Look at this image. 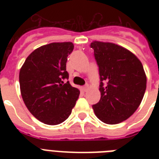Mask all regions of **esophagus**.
<instances>
[{
  "instance_id": "1",
  "label": "esophagus",
  "mask_w": 159,
  "mask_h": 159,
  "mask_svg": "<svg viewBox=\"0 0 159 159\" xmlns=\"http://www.w3.org/2000/svg\"><path fill=\"white\" fill-rule=\"evenodd\" d=\"M82 90H83L84 92H87V90H88V85H86V86H84V87H82Z\"/></svg>"
}]
</instances>
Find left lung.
<instances>
[{
    "label": "left lung",
    "mask_w": 159,
    "mask_h": 159,
    "mask_svg": "<svg viewBox=\"0 0 159 159\" xmlns=\"http://www.w3.org/2000/svg\"><path fill=\"white\" fill-rule=\"evenodd\" d=\"M99 67V102L92 106L95 115L108 125H116L133 115L146 90L147 77L140 60L130 51L113 43L93 41Z\"/></svg>",
    "instance_id": "8db88e82"
}]
</instances>
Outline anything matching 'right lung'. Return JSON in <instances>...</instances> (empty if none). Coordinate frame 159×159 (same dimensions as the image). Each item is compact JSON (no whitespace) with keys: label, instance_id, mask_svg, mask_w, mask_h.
Segmentation results:
<instances>
[{"label":"right lung","instance_id":"1","mask_svg":"<svg viewBox=\"0 0 159 159\" xmlns=\"http://www.w3.org/2000/svg\"><path fill=\"white\" fill-rule=\"evenodd\" d=\"M72 42L51 43L36 48L25 59L20 71V87L30 112L41 122L56 125L72 113L80 92L72 87L66 71Z\"/></svg>","mask_w":159,"mask_h":159}]
</instances>
